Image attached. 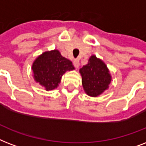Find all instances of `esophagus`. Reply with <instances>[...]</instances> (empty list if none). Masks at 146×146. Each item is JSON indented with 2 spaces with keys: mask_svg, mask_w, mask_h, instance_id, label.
I'll use <instances>...</instances> for the list:
<instances>
[{
  "mask_svg": "<svg viewBox=\"0 0 146 146\" xmlns=\"http://www.w3.org/2000/svg\"><path fill=\"white\" fill-rule=\"evenodd\" d=\"M73 64H74V67L76 68H78L79 67V65H80L79 61L78 60V59H74V60L73 61Z\"/></svg>",
  "mask_w": 146,
  "mask_h": 146,
  "instance_id": "esophagus-1",
  "label": "esophagus"
}]
</instances>
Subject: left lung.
<instances>
[{"mask_svg": "<svg viewBox=\"0 0 146 146\" xmlns=\"http://www.w3.org/2000/svg\"><path fill=\"white\" fill-rule=\"evenodd\" d=\"M85 93L91 97H98L109 88L111 75L107 65L95 55H91L88 63L79 70Z\"/></svg>", "mask_w": 146, "mask_h": 146, "instance_id": "obj_1", "label": "left lung"}]
</instances>
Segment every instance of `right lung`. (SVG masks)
I'll return each mask as SVG.
<instances>
[{"label": "right lung", "instance_id": "right-lung-1", "mask_svg": "<svg viewBox=\"0 0 146 146\" xmlns=\"http://www.w3.org/2000/svg\"><path fill=\"white\" fill-rule=\"evenodd\" d=\"M74 69L72 62L63 57L57 49L43 52L36 58L32 65L34 80L43 86L46 91L56 88L63 74Z\"/></svg>", "mask_w": 146, "mask_h": 146}]
</instances>
